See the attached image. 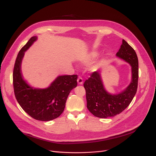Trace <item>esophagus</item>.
Wrapping results in <instances>:
<instances>
[{"instance_id": "34e87169", "label": "esophagus", "mask_w": 156, "mask_h": 156, "mask_svg": "<svg viewBox=\"0 0 156 156\" xmlns=\"http://www.w3.org/2000/svg\"><path fill=\"white\" fill-rule=\"evenodd\" d=\"M77 81H78V83L79 85H82L83 83V80L81 77H79L77 80Z\"/></svg>"}]
</instances>
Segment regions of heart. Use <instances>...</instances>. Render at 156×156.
<instances>
[{"mask_svg": "<svg viewBox=\"0 0 156 156\" xmlns=\"http://www.w3.org/2000/svg\"><path fill=\"white\" fill-rule=\"evenodd\" d=\"M97 55L98 54L97 52H92L87 54L81 61H82V62L85 64H88L92 62L97 57ZM98 68H99V64H95L91 67V69L92 71H96Z\"/></svg>", "mask_w": 156, "mask_h": 156, "instance_id": "b5f03b06", "label": "heart"}]
</instances>
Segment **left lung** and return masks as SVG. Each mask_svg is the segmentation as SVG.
Instances as JSON below:
<instances>
[{
    "mask_svg": "<svg viewBox=\"0 0 156 156\" xmlns=\"http://www.w3.org/2000/svg\"><path fill=\"white\" fill-rule=\"evenodd\" d=\"M116 56L132 66V81L121 93L112 95L104 88L101 73L95 71L83 84L86 91L87 107L93 115L100 118L113 117L123 111L136 94L138 79V61L134 49L125 40Z\"/></svg>",
    "mask_w": 156,
    "mask_h": 156,
    "instance_id": "obj_1",
    "label": "left lung"
}]
</instances>
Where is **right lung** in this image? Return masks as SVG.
Returning a JSON list of instances; mask_svg holds the SVG:
<instances>
[{"label":"right lung","instance_id":"1","mask_svg":"<svg viewBox=\"0 0 156 156\" xmlns=\"http://www.w3.org/2000/svg\"><path fill=\"white\" fill-rule=\"evenodd\" d=\"M37 39L31 37L20 51L13 70V87L16 99L31 118L48 121L58 118L64 111L67 98L77 86V75L59 76L47 88H34L23 78L21 62L24 52Z\"/></svg>","mask_w":156,"mask_h":156}]
</instances>
